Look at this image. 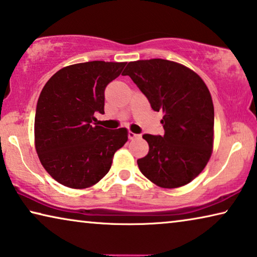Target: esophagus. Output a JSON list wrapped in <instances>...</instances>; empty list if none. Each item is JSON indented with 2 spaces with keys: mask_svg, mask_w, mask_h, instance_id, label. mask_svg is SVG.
<instances>
[{
  "mask_svg": "<svg viewBox=\"0 0 257 257\" xmlns=\"http://www.w3.org/2000/svg\"><path fill=\"white\" fill-rule=\"evenodd\" d=\"M128 136H129V139H130V140L140 139V137H141L140 134H134V133H132V132H129V133H128Z\"/></svg>",
  "mask_w": 257,
  "mask_h": 257,
  "instance_id": "obj_1",
  "label": "esophagus"
}]
</instances>
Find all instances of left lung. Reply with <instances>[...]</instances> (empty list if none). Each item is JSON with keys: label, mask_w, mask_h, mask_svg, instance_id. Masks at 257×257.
I'll return each mask as SVG.
<instances>
[{"label": "left lung", "mask_w": 257, "mask_h": 257, "mask_svg": "<svg viewBox=\"0 0 257 257\" xmlns=\"http://www.w3.org/2000/svg\"><path fill=\"white\" fill-rule=\"evenodd\" d=\"M129 76L156 112H163V136L144 134L149 153L137 160L140 171L163 188L194 180L212 152L214 110L211 94L196 72L163 59L129 62Z\"/></svg>", "instance_id": "obj_1"}]
</instances>
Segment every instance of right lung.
I'll use <instances>...</instances> for the list:
<instances>
[{
  "label": "right lung",
  "instance_id": "obj_1",
  "mask_svg": "<svg viewBox=\"0 0 257 257\" xmlns=\"http://www.w3.org/2000/svg\"><path fill=\"white\" fill-rule=\"evenodd\" d=\"M127 62L90 61L61 69L38 99L34 117L36 149L45 170L61 185L93 186L112 166L113 156L128 141L125 128L94 123L104 114L105 89Z\"/></svg>",
  "mask_w": 257,
  "mask_h": 257
}]
</instances>
